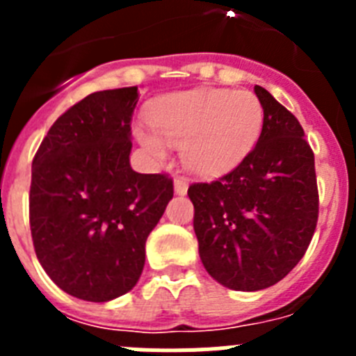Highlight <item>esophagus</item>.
I'll return each mask as SVG.
<instances>
[{
    "mask_svg": "<svg viewBox=\"0 0 356 356\" xmlns=\"http://www.w3.org/2000/svg\"><path fill=\"white\" fill-rule=\"evenodd\" d=\"M187 188H188V184L187 180H185L184 176H176L175 178V193L176 194H185L187 193Z\"/></svg>",
    "mask_w": 356,
    "mask_h": 356,
    "instance_id": "esophagus-1",
    "label": "esophagus"
}]
</instances>
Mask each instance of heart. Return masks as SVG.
Listing matches in <instances>:
<instances>
[{"instance_id": "heart-1", "label": "heart", "mask_w": 356, "mask_h": 356, "mask_svg": "<svg viewBox=\"0 0 356 356\" xmlns=\"http://www.w3.org/2000/svg\"><path fill=\"white\" fill-rule=\"evenodd\" d=\"M151 128L135 135L151 155L165 156L180 146L191 171L213 176L234 169L257 146L264 127L262 103L248 90L196 89L176 92L147 110Z\"/></svg>"}]
</instances>
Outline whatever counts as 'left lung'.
Segmentation results:
<instances>
[{
	"instance_id": "8db88e82",
	"label": "left lung",
	"mask_w": 356,
	"mask_h": 356,
	"mask_svg": "<svg viewBox=\"0 0 356 356\" xmlns=\"http://www.w3.org/2000/svg\"><path fill=\"white\" fill-rule=\"evenodd\" d=\"M257 146L228 175L193 184L194 232L209 275L234 291L278 284L303 259L319 216L314 151L300 121L264 87Z\"/></svg>"
}]
</instances>
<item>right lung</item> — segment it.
<instances>
[{
	"label": "right lung",
	"instance_id": "right-lung-1",
	"mask_svg": "<svg viewBox=\"0 0 356 356\" xmlns=\"http://www.w3.org/2000/svg\"><path fill=\"white\" fill-rule=\"evenodd\" d=\"M137 87L99 90L53 122L31 162L30 228L49 278L85 301L139 282L146 238L172 197V178L130 165Z\"/></svg>",
	"mask_w": 356,
	"mask_h": 356
}]
</instances>
